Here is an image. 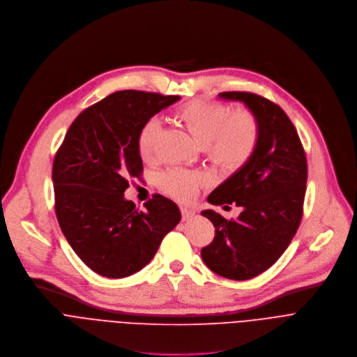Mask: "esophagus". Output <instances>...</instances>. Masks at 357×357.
<instances>
[{"instance_id": "34e87169", "label": "esophagus", "mask_w": 357, "mask_h": 357, "mask_svg": "<svg viewBox=\"0 0 357 357\" xmlns=\"http://www.w3.org/2000/svg\"><path fill=\"white\" fill-rule=\"evenodd\" d=\"M195 215V211L190 208H181V218L183 221H188Z\"/></svg>"}]
</instances>
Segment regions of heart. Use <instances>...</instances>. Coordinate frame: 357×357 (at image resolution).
I'll use <instances>...</instances> for the list:
<instances>
[{
  "label": "heart",
  "instance_id": "1",
  "mask_svg": "<svg viewBox=\"0 0 357 357\" xmlns=\"http://www.w3.org/2000/svg\"><path fill=\"white\" fill-rule=\"evenodd\" d=\"M178 118L188 129L208 159L217 167L232 172L242 167L253 155L259 142V123L248 109H229L218 102H191L178 111ZM160 123L149 119L140 128L136 139L139 155L149 160L155 156ZM166 192L180 201H188L201 184V176L194 172L173 169L160 178Z\"/></svg>",
  "mask_w": 357,
  "mask_h": 357
}]
</instances>
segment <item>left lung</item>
I'll list each match as a JSON object with an SVG mask.
<instances>
[{"label":"left lung","instance_id":"left-lung-1","mask_svg":"<svg viewBox=\"0 0 357 357\" xmlns=\"http://www.w3.org/2000/svg\"><path fill=\"white\" fill-rule=\"evenodd\" d=\"M220 97L241 101L252 111L259 123V142L252 158L209 194V204L235 202L242 212L229 221L212 209L201 212L215 227V238L202 248L201 257L225 278L249 280L280 259L300 227L307 158L297 129L277 104L246 91H227Z\"/></svg>","mask_w":357,"mask_h":357}]
</instances>
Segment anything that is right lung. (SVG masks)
Listing matches in <instances>:
<instances>
[{"label": "right lung", "mask_w": 357, "mask_h": 357, "mask_svg": "<svg viewBox=\"0 0 357 357\" xmlns=\"http://www.w3.org/2000/svg\"><path fill=\"white\" fill-rule=\"evenodd\" d=\"M136 90L109 94L70 125L52 169L54 211L63 235L93 271L108 278L144 268L181 220L178 206L155 194L140 211L123 192L144 172L136 139L155 114L178 101Z\"/></svg>", "instance_id": "add662e5"}]
</instances>
